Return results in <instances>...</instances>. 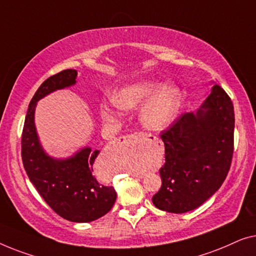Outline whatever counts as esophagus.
<instances>
[{"label":"esophagus","instance_id":"34e87169","mask_svg":"<svg viewBox=\"0 0 256 256\" xmlns=\"http://www.w3.org/2000/svg\"><path fill=\"white\" fill-rule=\"evenodd\" d=\"M145 140H147L146 133L136 132V133H133V134H128V136H123V138L120 139V142L122 144H124V145H132V144H136L138 142H145ZM132 176H134V178H142V175H136V174L132 175Z\"/></svg>","mask_w":256,"mask_h":256}]
</instances>
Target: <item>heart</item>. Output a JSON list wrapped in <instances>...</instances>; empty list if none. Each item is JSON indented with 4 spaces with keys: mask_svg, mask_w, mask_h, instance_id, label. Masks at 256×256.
Wrapping results in <instances>:
<instances>
[{
    "mask_svg": "<svg viewBox=\"0 0 256 256\" xmlns=\"http://www.w3.org/2000/svg\"><path fill=\"white\" fill-rule=\"evenodd\" d=\"M183 92L176 84L139 78L122 84L111 96V102L98 106V114L104 123H114L120 110L130 111L142 106L139 118L142 126L152 132H162L178 120L183 106Z\"/></svg>",
    "mask_w": 256,
    "mask_h": 256,
    "instance_id": "b5f03b06",
    "label": "heart"
}]
</instances>
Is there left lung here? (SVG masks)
<instances>
[{
    "label": "left lung",
    "instance_id": "8db88e82",
    "mask_svg": "<svg viewBox=\"0 0 256 256\" xmlns=\"http://www.w3.org/2000/svg\"><path fill=\"white\" fill-rule=\"evenodd\" d=\"M214 84V82H212ZM234 110L224 89L214 84L196 111L161 132L166 162L153 204L170 214L195 210L220 188L233 156Z\"/></svg>",
    "mask_w": 256,
    "mask_h": 256
}]
</instances>
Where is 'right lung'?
Returning <instances> with one entry per match:
<instances>
[{
  "label": "right lung",
  "mask_w": 256,
  "mask_h": 256,
  "mask_svg": "<svg viewBox=\"0 0 256 256\" xmlns=\"http://www.w3.org/2000/svg\"><path fill=\"white\" fill-rule=\"evenodd\" d=\"M78 72L66 70L42 82L32 97L22 134V160L32 184L60 217L73 222H90L111 210L116 202L114 186H103L94 175L98 150L82 147L73 156L54 158L46 152L34 124L38 100L76 84Z\"/></svg>",
  "instance_id": "obj_1"
}]
</instances>
